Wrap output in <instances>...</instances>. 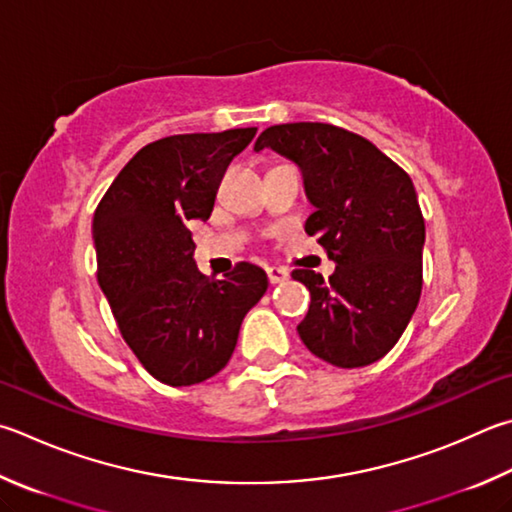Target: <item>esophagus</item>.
<instances>
[{
  "instance_id": "esophagus-1",
  "label": "esophagus",
  "mask_w": 512,
  "mask_h": 512,
  "mask_svg": "<svg viewBox=\"0 0 512 512\" xmlns=\"http://www.w3.org/2000/svg\"><path fill=\"white\" fill-rule=\"evenodd\" d=\"M266 275H268V282H271L273 286L288 280V273L282 271V268H266Z\"/></svg>"
}]
</instances>
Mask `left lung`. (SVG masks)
Masks as SVG:
<instances>
[{"instance_id":"1","label":"left lung","mask_w":512,"mask_h":512,"mask_svg":"<svg viewBox=\"0 0 512 512\" xmlns=\"http://www.w3.org/2000/svg\"><path fill=\"white\" fill-rule=\"evenodd\" d=\"M264 147L300 165L315 206L304 230L338 264L329 280L293 271L311 293L297 333L331 365L367 367L396 345L421 300L425 221L410 174L329 123L273 125L257 138L255 150Z\"/></svg>"}]
</instances>
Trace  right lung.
<instances>
[{"mask_svg": "<svg viewBox=\"0 0 512 512\" xmlns=\"http://www.w3.org/2000/svg\"><path fill=\"white\" fill-rule=\"evenodd\" d=\"M257 127L176 134L134 154L94 215L98 284L123 340L165 385H197L235 351L244 315L262 300L266 273L235 264L224 280L194 264L188 221H206L230 161Z\"/></svg>", "mask_w": 512, "mask_h": 512, "instance_id": "right-lung-1", "label": "right lung"}]
</instances>
